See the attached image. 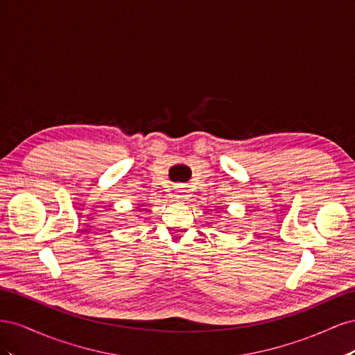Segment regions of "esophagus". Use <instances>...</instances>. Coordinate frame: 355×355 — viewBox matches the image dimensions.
<instances>
[{
	"label": "esophagus",
	"mask_w": 355,
	"mask_h": 355,
	"mask_svg": "<svg viewBox=\"0 0 355 355\" xmlns=\"http://www.w3.org/2000/svg\"><path fill=\"white\" fill-rule=\"evenodd\" d=\"M175 189H176L178 198H184V197H185V192H187V189H185V187H184V185H178Z\"/></svg>",
	"instance_id": "obj_1"
}]
</instances>
